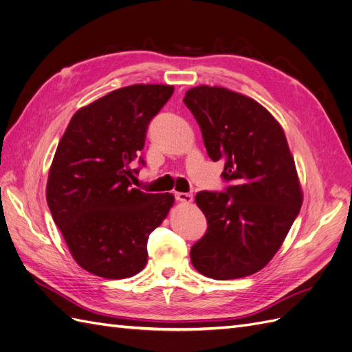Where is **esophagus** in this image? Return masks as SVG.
<instances>
[{"label": "esophagus", "mask_w": 352, "mask_h": 352, "mask_svg": "<svg viewBox=\"0 0 352 352\" xmlns=\"http://www.w3.org/2000/svg\"><path fill=\"white\" fill-rule=\"evenodd\" d=\"M175 198L179 202H182V204H190V202H192V199H194L192 194H186V192H176Z\"/></svg>", "instance_id": "esophagus-1"}]
</instances>
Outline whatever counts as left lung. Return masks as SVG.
<instances>
[{
  "label": "left lung",
  "mask_w": 352,
  "mask_h": 352,
  "mask_svg": "<svg viewBox=\"0 0 352 352\" xmlns=\"http://www.w3.org/2000/svg\"><path fill=\"white\" fill-rule=\"evenodd\" d=\"M184 102L199 124L212 162L225 160V192L201 190L207 232L190 248L194 267L229 280L261 270L278 252L302 206V190L282 126L261 104L201 85Z\"/></svg>",
  "instance_id": "left-lung-1"
}]
</instances>
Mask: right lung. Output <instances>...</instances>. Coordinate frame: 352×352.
Masks as SVG:
<instances>
[{"mask_svg":"<svg viewBox=\"0 0 352 352\" xmlns=\"http://www.w3.org/2000/svg\"><path fill=\"white\" fill-rule=\"evenodd\" d=\"M173 91L170 85L116 89L74 113L58 142L48 207L74 261L100 278H132L145 267L150 233L175 202L172 194H145L131 184L148 124Z\"/></svg>","mask_w":352,"mask_h":352,"instance_id":"1","label":"right lung"}]
</instances>
